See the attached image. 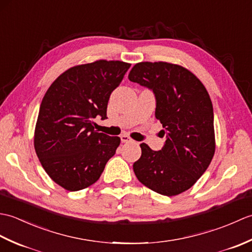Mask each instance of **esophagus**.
<instances>
[{
  "instance_id": "1",
  "label": "esophagus",
  "mask_w": 252,
  "mask_h": 252,
  "mask_svg": "<svg viewBox=\"0 0 252 252\" xmlns=\"http://www.w3.org/2000/svg\"><path fill=\"white\" fill-rule=\"evenodd\" d=\"M120 138H121V142H122V143H129V142H131V141H132V140H131V137H130V136H127V135H126V134L121 135V136H120Z\"/></svg>"
}]
</instances>
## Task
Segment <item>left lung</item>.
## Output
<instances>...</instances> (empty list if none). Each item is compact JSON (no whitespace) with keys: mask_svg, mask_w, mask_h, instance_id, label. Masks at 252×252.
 Here are the masks:
<instances>
[{"mask_svg":"<svg viewBox=\"0 0 252 252\" xmlns=\"http://www.w3.org/2000/svg\"><path fill=\"white\" fill-rule=\"evenodd\" d=\"M129 80L153 91L155 116L167 135L159 152L141 144L142 156L133 164L134 173L158 194L179 195L205 173L216 152L210 96L194 73L175 63H138Z\"/></svg>","mask_w":252,"mask_h":252,"instance_id":"8db88e82","label":"left lung"}]
</instances>
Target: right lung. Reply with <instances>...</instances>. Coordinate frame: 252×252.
Wrapping results in <instances>:
<instances>
[{
  "mask_svg": "<svg viewBox=\"0 0 252 252\" xmlns=\"http://www.w3.org/2000/svg\"><path fill=\"white\" fill-rule=\"evenodd\" d=\"M131 63L96 61L69 68L46 91L34 130V149L56 184L77 191L94 184L116 154L120 137L95 131L106 119L110 94Z\"/></svg>",
  "mask_w": 252,
  "mask_h": 252,
  "instance_id": "1",
  "label": "right lung"
}]
</instances>
